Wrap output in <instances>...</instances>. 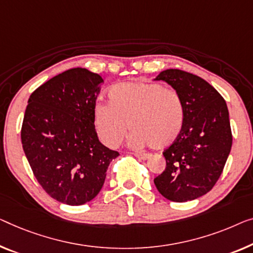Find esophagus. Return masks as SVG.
<instances>
[{
	"label": "esophagus",
	"instance_id": "esophagus-1",
	"mask_svg": "<svg viewBox=\"0 0 253 253\" xmlns=\"http://www.w3.org/2000/svg\"><path fill=\"white\" fill-rule=\"evenodd\" d=\"M134 156L136 157V158H138V159H141V160H148L149 158L151 157L150 154H144V153H137V152H135L134 153Z\"/></svg>",
	"mask_w": 253,
	"mask_h": 253
}]
</instances>
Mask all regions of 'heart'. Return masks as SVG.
<instances>
[{
	"mask_svg": "<svg viewBox=\"0 0 253 253\" xmlns=\"http://www.w3.org/2000/svg\"><path fill=\"white\" fill-rule=\"evenodd\" d=\"M184 120V105L177 92L143 81L114 86L109 92V103H97L93 110L97 134L111 148L122 143L128 122L133 148L166 149L179 137Z\"/></svg>",
	"mask_w": 253,
	"mask_h": 253,
	"instance_id": "obj_1",
	"label": "heart"
}]
</instances>
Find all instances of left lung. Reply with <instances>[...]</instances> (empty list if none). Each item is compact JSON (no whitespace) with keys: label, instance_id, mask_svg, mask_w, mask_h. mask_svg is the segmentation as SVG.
Returning <instances> with one entry per match:
<instances>
[{"label":"left lung","instance_id":"obj_1","mask_svg":"<svg viewBox=\"0 0 253 253\" xmlns=\"http://www.w3.org/2000/svg\"><path fill=\"white\" fill-rule=\"evenodd\" d=\"M154 81H164L176 90L185 114L182 133L165 150L166 169L154 184L170 201H192L213 187L231 152L227 105L208 82L186 71L167 69Z\"/></svg>","mask_w":253,"mask_h":253}]
</instances>
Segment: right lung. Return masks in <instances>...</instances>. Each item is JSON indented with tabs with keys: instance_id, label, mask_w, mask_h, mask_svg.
Returning a JSON list of instances; mask_svg holds the SVG:
<instances>
[{
	"instance_id": "obj_1",
	"label": "right lung",
	"mask_w": 253,
	"mask_h": 253,
	"mask_svg": "<svg viewBox=\"0 0 253 253\" xmlns=\"http://www.w3.org/2000/svg\"><path fill=\"white\" fill-rule=\"evenodd\" d=\"M103 78L85 68L59 74L30 95L22 149L37 182L56 201L81 206L99 194L119 156L97 137L93 110Z\"/></svg>"
}]
</instances>
